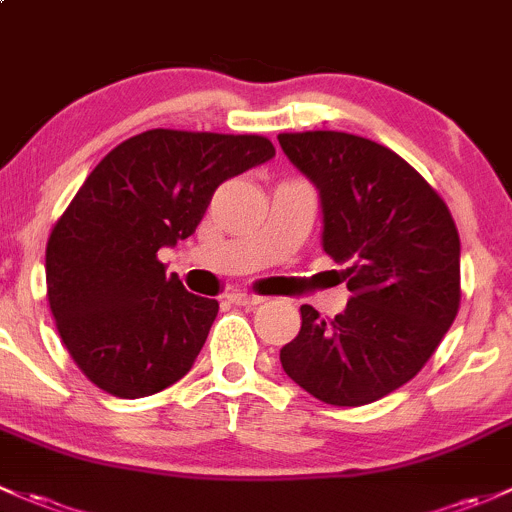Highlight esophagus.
Segmentation results:
<instances>
[{
    "instance_id": "1",
    "label": "esophagus",
    "mask_w": 512,
    "mask_h": 512,
    "mask_svg": "<svg viewBox=\"0 0 512 512\" xmlns=\"http://www.w3.org/2000/svg\"><path fill=\"white\" fill-rule=\"evenodd\" d=\"M228 299H230V304H235V306H257L265 301V297H257V294H247V292H235V294H230Z\"/></svg>"
}]
</instances>
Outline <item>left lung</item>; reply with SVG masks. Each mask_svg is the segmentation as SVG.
<instances>
[{
    "label": "left lung",
    "instance_id": "8db88e82",
    "mask_svg": "<svg viewBox=\"0 0 512 512\" xmlns=\"http://www.w3.org/2000/svg\"><path fill=\"white\" fill-rule=\"evenodd\" d=\"M277 139L319 188L324 252L346 267L351 292L331 321L301 306L297 338L279 360L326 405H370L410 383L454 324L459 230L444 198L383 144L331 129Z\"/></svg>",
    "mask_w": 512,
    "mask_h": 512
}]
</instances>
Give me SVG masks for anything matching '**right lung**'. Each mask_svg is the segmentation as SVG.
Masks as SVG:
<instances>
[{
	"mask_svg": "<svg viewBox=\"0 0 512 512\" xmlns=\"http://www.w3.org/2000/svg\"><path fill=\"white\" fill-rule=\"evenodd\" d=\"M274 157L260 134L147 129L90 171L46 245V297L85 378L122 400L191 370L218 301L166 274L159 247L196 233L215 188Z\"/></svg>",
	"mask_w": 512,
	"mask_h": 512,
	"instance_id": "1",
	"label": "right lung"
}]
</instances>
